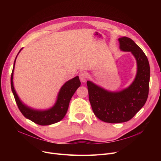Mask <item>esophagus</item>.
<instances>
[{
    "instance_id": "esophagus-1",
    "label": "esophagus",
    "mask_w": 161,
    "mask_h": 161,
    "mask_svg": "<svg viewBox=\"0 0 161 161\" xmlns=\"http://www.w3.org/2000/svg\"><path fill=\"white\" fill-rule=\"evenodd\" d=\"M87 73L84 72H80L79 74V78H80V80H81V81L82 82H86L87 79Z\"/></svg>"
}]
</instances>
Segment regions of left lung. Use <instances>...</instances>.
<instances>
[{
  "instance_id": "1",
  "label": "left lung",
  "mask_w": 161,
  "mask_h": 161,
  "mask_svg": "<svg viewBox=\"0 0 161 161\" xmlns=\"http://www.w3.org/2000/svg\"><path fill=\"white\" fill-rule=\"evenodd\" d=\"M120 49L130 52L136 59L138 70L134 81L119 92H109L90 81H87L89 99L95 115L109 123L128 121L146 103L149 94L150 67L142 49L130 38H119Z\"/></svg>"
}]
</instances>
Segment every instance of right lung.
Here are the masks:
<instances>
[{
  "label": "right lung",
  "mask_w": 161,
  "mask_h": 161,
  "mask_svg": "<svg viewBox=\"0 0 161 161\" xmlns=\"http://www.w3.org/2000/svg\"><path fill=\"white\" fill-rule=\"evenodd\" d=\"M21 49H22L19 50V53ZM15 59L11 75V88L16 104L21 114L27 119L40 125H49L60 121L63 119L67 112L72 97L75 91L80 86L81 83L78 76H76V77L68 81L64 84L58 92L57 102L54 106L45 111L34 110V109L27 107L21 103L14 89L13 84V74Z\"/></svg>",
  "instance_id": "1"
}]
</instances>
